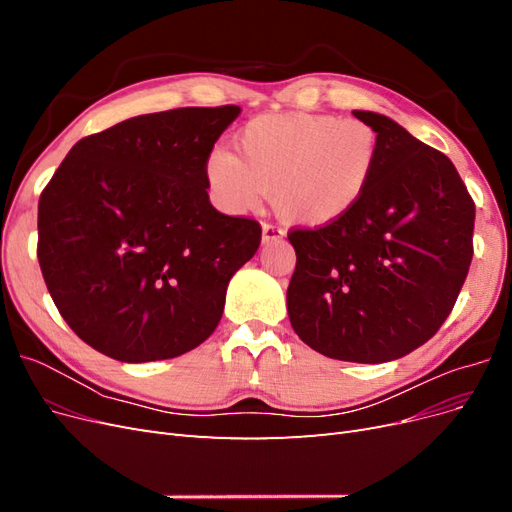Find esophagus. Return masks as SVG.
I'll use <instances>...</instances> for the list:
<instances>
[{
    "instance_id": "34e87169",
    "label": "esophagus",
    "mask_w": 512,
    "mask_h": 512,
    "mask_svg": "<svg viewBox=\"0 0 512 512\" xmlns=\"http://www.w3.org/2000/svg\"><path fill=\"white\" fill-rule=\"evenodd\" d=\"M286 235V230L277 224H265L262 226V243H269V241H277Z\"/></svg>"
}]
</instances>
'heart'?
<instances>
[{
	"label": "heart",
	"instance_id": "heart-1",
	"mask_svg": "<svg viewBox=\"0 0 512 512\" xmlns=\"http://www.w3.org/2000/svg\"><path fill=\"white\" fill-rule=\"evenodd\" d=\"M235 153L213 149L205 179L220 207L250 213L273 192L284 220L329 226L359 207L380 162L378 132L361 119L260 115L239 130Z\"/></svg>",
	"mask_w": 512,
	"mask_h": 512
}]
</instances>
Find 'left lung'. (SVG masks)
<instances>
[{
    "instance_id": "left-lung-1",
    "label": "left lung",
    "mask_w": 512,
    "mask_h": 512,
    "mask_svg": "<svg viewBox=\"0 0 512 512\" xmlns=\"http://www.w3.org/2000/svg\"><path fill=\"white\" fill-rule=\"evenodd\" d=\"M380 138L365 198L344 220L288 235L294 333L337 361L386 363L436 335L472 262L474 200L438 149L386 115L352 111Z\"/></svg>"
}]
</instances>
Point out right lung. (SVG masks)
Returning <instances> with one entry per match:
<instances>
[{"instance_id": "add662e5", "label": "right lung", "mask_w": 512, "mask_h": 512, "mask_svg": "<svg viewBox=\"0 0 512 512\" xmlns=\"http://www.w3.org/2000/svg\"><path fill=\"white\" fill-rule=\"evenodd\" d=\"M239 106L138 115L76 143L38 203L46 288L85 344L123 363L175 359L224 312L260 224L209 203L205 160Z\"/></svg>"}]
</instances>
